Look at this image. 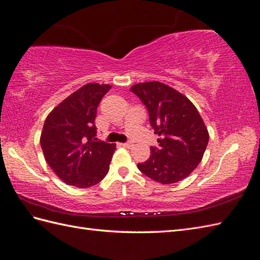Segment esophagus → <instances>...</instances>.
<instances>
[{"instance_id":"34e87169","label":"esophagus","mask_w":260,"mask_h":260,"mask_svg":"<svg viewBox=\"0 0 260 260\" xmlns=\"http://www.w3.org/2000/svg\"><path fill=\"white\" fill-rule=\"evenodd\" d=\"M120 145H122V146L125 147V148H131L133 146L132 143H122Z\"/></svg>"}]
</instances>
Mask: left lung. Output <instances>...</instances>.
<instances>
[{"label": "left lung", "instance_id": "left-lung-1", "mask_svg": "<svg viewBox=\"0 0 260 260\" xmlns=\"http://www.w3.org/2000/svg\"><path fill=\"white\" fill-rule=\"evenodd\" d=\"M146 106L159 147H150L149 158L137 167L160 184H175L189 176L201 162L209 134L195 105L178 90L160 82L131 87Z\"/></svg>", "mask_w": 260, "mask_h": 260}]
</instances>
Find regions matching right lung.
Wrapping results in <instances>:
<instances>
[{
    "mask_svg": "<svg viewBox=\"0 0 260 260\" xmlns=\"http://www.w3.org/2000/svg\"><path fill=\"white\" fill-rule=\"evenodd\" d=\"M110 84L88 83L48 114L41 134L45 160L65 184L88 188L104 178L116 149L96 138L98 106Z\"/></svg>",
    "mask_w": 260,
    "mask_h": 260,
    "instance_id": "obj_1",
    "label": "right lung"
}]
</instances>
